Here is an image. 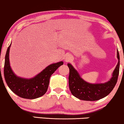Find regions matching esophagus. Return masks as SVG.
<instances>
[{
	"mask_svg": "<svg viewBox=\"0 0 124 124\" xmlns=\"http://www.w3.org/2000/svg\"><path fill=\"white\" fill-rule=\"evenodd\" d=\"M70 60H72V56H71V55H67L65 59L66 62H69V61Z\"/></svg>",
	"mask_w": 124,
	"mask_h": 124,
	"instance_id": "obj_1",
	"label": "esophagus"
}]
</instances>
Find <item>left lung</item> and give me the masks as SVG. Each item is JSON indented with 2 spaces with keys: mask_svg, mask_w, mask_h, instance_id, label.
Here are the masks:
<instances>
[{
  "mask_svg": "<svg viewBox=\"0 0 124 124\" xmlns=\"http://www.w3.org/2000/svg\"><path fill=\"white\" fill-rule=\"evenodd\" d=\"M118 62L113 72L112 77L104 84H91L86 82L79 76L78 73L70 64L69 68V87L73 95L82 101H95L107 96L112 91L117 82L120 69V56L117 51Z\"/></svg>",
  "mask_w": 124,
  "mask_h": 124,
  "instance_id": "1",
  "label": "left lung"
}]
</instances>
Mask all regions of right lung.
<instances>
[{
	"label": "right lung",
	"instance_id": "1",
	"mask_svg": "<svg viewBox=\"0 0 124 124\" xmlns=\"http://www.w3.org/2000/svg\"><path fill=\"white\" fill-rule=\"evenodd\" d=\"M11 45V44L7 50L4 67V78L8 86L15 94L24 99H36L43 95L48 89L51 76L63 64V62L51 64L32 78L18 77L14 74L10 67L9 52Z\"/></svg>",
	"mask_w": 124,
	"mask_h": 124
}]
</instances>
